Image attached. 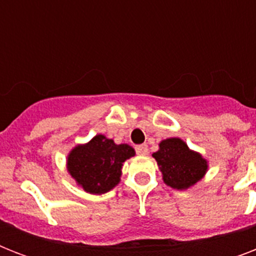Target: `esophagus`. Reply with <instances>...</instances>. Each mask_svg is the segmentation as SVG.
Here are the masks:
<instances>
[{"instance_id": "obj_1", "label": "esophagus", "mask_w": 256, "mask_h": 256, "mask_svg": "<svg viewBox=\"0 0 256 256\" xmlns=\"http://www.w3.org/2000/svg\"><path fill=\"white\" fill-rule=\"evenodd\" d=\"M136 152L138 156H148V144H138V146L136 148Z\"/></svg>"}]
</instances>
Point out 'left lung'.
I'll return each instance as SVG.
<instances>
[{"mask_svg":"<svg viewBox=\"0 0 256 256\" xmlns=\"http://www.w3.org/2000/svg\"><path fill=\"white\" fill-rule=\"evenodd\" d=\"M164 180L176 190H186L200 180L207 171V160L199 152L187 148L179 138H168L160 144V150L152 154Z\"/></svg>","mask_w":256,"mask_h":256,"instance_id":"1","label":"left lung"}]
</instances>
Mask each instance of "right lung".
Wrapping results in <instances>:
<instances>
[{
	"label": "right lung",
	"mask_w": 256,
	"mask_h": 256,
	"mask_svg": "<svg viewBox=\"0 0 256 256\" xmlns=\"http://www.w3.org/2000/svg\"><path fill=\"white\" fill-rule=\"evenodd\" d=\"M128 144H116L100 134L88 144H78L68 156V170L90 194H104L120 183L122 164L134 156Z\"/></svg>",
	"instance_id": "1"
}]
</instances>
